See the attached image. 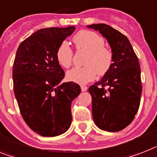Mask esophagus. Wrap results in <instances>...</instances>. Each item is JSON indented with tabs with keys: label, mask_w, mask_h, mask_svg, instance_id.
I'll return each instance as SVG.
<instances>
[{
	"label": "esophagus",
	"mask_w": 157,
	"mask_h": 157,
	"mask_svg": "<svg viewBox=\"0 0 157 157\" xmlns=\"http://www.w3.org/2000/svg\"><path fill=\"white\" fill-rule=\"evenodd\" d=\"M81 91L82 92H85L88 90L87 86H85V85H81Z\"/></svg>",
	"instance_id": "esophagus-1"
}]
</instances>
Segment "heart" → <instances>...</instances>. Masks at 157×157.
I'll use <instances>...</instances> for the list:
<instances>
[{"instance_id": "obj_1", "label": "heart", "mask_w": 157, "mask_h": 157, "mask_svg": "<svg viewBox=\"0 0 157 157\" xmlns=\"http://www.w3.org/2000/svg\"><path fill=\"white\" fill-rule=\"evenodd\" d=\"M76 49L88 52L85 65L73 67L67 72L68 81L85 84L93 81L97 73L104 75L108 72L113 63V54L110 50L105 48V40L97 33L90 30H81L72 38ZM57 62L61 67L67 68L72 64L73 52L66 42L59 46L56 51Z\"/></svg>"}]
</instances>
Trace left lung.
I'll list each match as a JSON object with an SVG mask.
<instances>
[{
  "label": "left lung",
  "instance_id": "left-lung-1",
  "mask_svg": "<svg viewBox=\"0 0 157 157\" xmlns=\"http://www.w3.org/2000/svg\"><path fill=\"white\" fill-rule=\"evenodd\" d=\"M88 28L99 31L106 39L113 54L109 70L90 86L94 123L109 132L124 129L134 119L140 106L142 85L139 59L129 39L106 24H93ZM108 86V90L98 88Z\"/></svg>",
  "mask_w": 157,
  "mask_h": 157
}]
</instances>
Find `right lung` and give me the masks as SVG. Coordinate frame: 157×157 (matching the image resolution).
I'll return each instance as SVG.
<instances>
[{
  "mask_svg": "<svg viewBox=\"0 0 157 157\" xmlns=\"http://www.w3.org/2000/svg\"><path fill=\"white\" fill-rule=\"evenodd\" d=\"M75 30L73 25L41 29L17 50L13 70L15 97L28 127L42 136L62 135L72 123L71 105L81 87L72 81L62 82L64 72L56 54Z\"/></svg>",
  "mask_w": 157,
  "mask_h": 157,
  "instance_id": "add662e5",
  "label": "right lung"
}]
</instances>
